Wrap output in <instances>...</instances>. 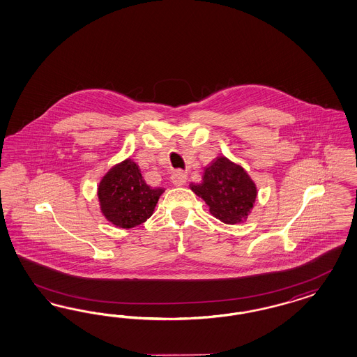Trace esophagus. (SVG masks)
Instances as JSON below:
<instances>
[{
    "mask_svg": "<svg viewBox=\"0 0 357 357\" xmlns=\"http://www.w3.org/2000/svg\"><path fill=\"white\" fill-rule=\"evenodd\" d=\"M172 181H173L174 185H176V187L184 185L187 182V174L182 172V170H176L172 175Z\"/></svg>",
    "mask_w": 357,
    "mask_h": 357,
    "instance_id": "1",
    "label": "esophagus"
}]
</instances>
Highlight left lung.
<instances>
[{"instance_id":"8db88e82","label":"left lung","mask_w":357,"mask_h":357,"mask_svg":"<svg viewBox=\"0 0 357 357\" xmlns=\"http://www.w3.org/2000/svg\"><path fill=\"white\" fill-rule=\"evenodd\" d=\"M190 187L206 202L213 216L231 225L246 220L258 195L246 170L227 157H217L204 169L202 183Z\"/></svg>"}]
</instances>
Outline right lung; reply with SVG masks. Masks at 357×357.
Instances as JSON below:
<instances>
[{
	"mask_svg": "<svg viewBox=\"0 0 357 357\" xmlns=\"http://www.w3.org/2000/svg\"><path fill=\"white\" fill-rule=\"evenodd\" d=\"M162 194L163 188H153L145 183L139 165L130 158L111 167L98 185L103 216L123 229L145 222Z\"/></svg>",
	"mask_w": 357,
	"mask_h": 357,
	"instance_id": "obj_1",
	"label": "right lung"
}]
</instances>
